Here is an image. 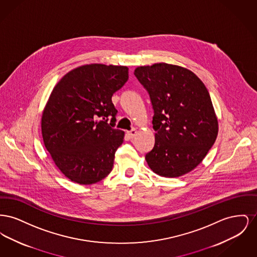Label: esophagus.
<instances>
[{"label":"esophagus","instance_id":"1","mask_svg":"<svg viewBox=\"0 0 257 257\" xmlns=\"http://www.w3.org/2000/svg\"><path fill=\"white\" fill-rule=\"evenodd\" d=\"M137 133H138V132H137V130H136V129H132V130H130V131H128V132H127V135H128L131 139H133L135 136L137 135Z\"/></svg>","mask_w":257,"mask_h":257}]
</instances>
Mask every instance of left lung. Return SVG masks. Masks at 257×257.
Wrapping results in <instances>:
<instances>
[{
	"mask_svg": "<svg viewBox=\"0 0 257 257\" xmlns=\"http://www.w3.org/2000/svg\"><path fill=\"white\" fill-rule=\"evenodd\" d=\"M134 74L154 111L155 144L146 155L149 168L164 177L194 170L213 147L219 130L206 86L192 71L164 62L137 67Z\"/></svg>",
	"mask_w": 257,
	"mask_h": 257,
	"instance_id": "1",
	"label": "left lung"
}]
</instances>
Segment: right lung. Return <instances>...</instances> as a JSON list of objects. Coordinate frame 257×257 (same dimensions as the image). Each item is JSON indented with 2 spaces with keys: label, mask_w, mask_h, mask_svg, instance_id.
I'll use <instances>...</instances> for the list:
<instances>
[{
  "label": "right lung",
  "mask_w": 257,
  "mask_h": 257,
  "mask_svg": "<svg viewBox=\"0 0 257 257\" xmlns=\"http://www.w3.org/2000/svg\"><path fill=\"white\" fill-rule=\"evenodd\" d=\"M128 73L126 66L87 64L64 75L54 87L42 114V137L71 181L97 183L112 170L124 132L114 128L117 110L111 96L128 81Z\"/></svg>",
  "instance_id": "add662e5"
}]
</instances>
